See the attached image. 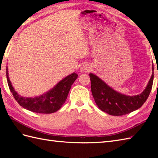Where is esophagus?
I'll list each match as a JSON object with an SVG mask.
<instances>
[{
	"mask_svg": "<svg viewBox=\"0 0 158 158\" xmlns=\"http://www.w3.org/2000/svg\"><path fill=\"white\" fill-rule=\"evenodd\" d=\"M90 70V67L88 65H83L81 66V71L82 73H86L89 71Z\"/></svg>",
	"mask_w": 158,
	"mask_h": 158,
	"instance_id": "obj_1",
	"label": "esophagus"
}]
</instances>
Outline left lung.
Masks as SVG:
<instances>
[{
    "label": "left lung",
    "mask_w": 158,
    "mask_h": 158,
    "mask_svg": "<svg viewBox=\"0 0 158 158\" xmlns=\"http://www.w3.org/2000/svg\"><path fill=\"white\" fill-rule=\"evenodd\" d=\"M89 77L92 96L97 106L113 116L126 115L140 108L149 97L153 81V72L145 90L140 94L130 96L116 92L93 73H89Z\"/></svg>",
    "instance_id": "obj_1"
}]
</instances>
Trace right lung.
Wrapping results in <instances>:
<instances>
[{
  "mask_svg": "<svg viewBox=\"0 0 158 158\" xmlns=\"http://www.w3.org/2000/svg\"><path fill=\"white\" fill-rule=\"evenodd\" d=\"M77 77L78 75L73 73L61 80L55 87L44 94L34 98H26L19 95L15 91L9 80L6 66V79L8 85L15 100L23 108L39 113H52L61 108L66 101L73 83Z\"/></svg>",
  "mask_w": 158,
  "mask_h": 158,
  "instance_id": "right-lung-1",
  "label": "right lung"
}]
</instances>
